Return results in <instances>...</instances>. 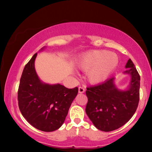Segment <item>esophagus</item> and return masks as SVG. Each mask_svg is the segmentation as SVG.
<instances>
[{
	"label": "esophagus",
	"instance_id": "1",
	"mask_svg": "<svg viewBox=\"0 0 152 152\" xmlns=\"http://www.w3.org/2000/svg\"><path fill=\"white\" fill-rule=\"evenodd\" d=\"M84 92H85V88H84V87H82V86L79 87V93H83Z\"/></svg>",
	"mask_w": 152,
	"mask_h": 152
}]
</instances>
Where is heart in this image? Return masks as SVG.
I'll use <instances>...</instances> for the list:
<instances>
[{
    "label": "heart",
    "mask_w": 152,
    "mask_h": 152,
    "mask_svg": "<svg viewBox=\"0 0 152 152\" xmlns=\"http://www.w3.org/2000/svg\"><path fill=\"white\" fill-rule=\"evenodd\" d=\"M118 64L117 55L107 50H93L83 55L78 60L81 70L88 71L91 83H99L107 78Z\"/></svg>",
    "instance_id": "1"
}]
</instances>
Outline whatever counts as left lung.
<instances>
[{
    "mask_svg": "<svg viewBox=\"0 0 152 152\" xmlns=\"http://www.w3.org/2000/svg\"><path fill=\"white\" fill-rule=\"evenodd\" d=\"M125 68L127 69L124 73L132 76L128 90H118L114 84V77L86 88V113L95 127L102 132L121 127L132 118L138 108L140 75L131 59Z\"/></svg>",
    "mask_w": 152,
    "mask_h": 152,
    "instance_id": "left-lung-1",
    "label": "left lung"
}]
</instances>
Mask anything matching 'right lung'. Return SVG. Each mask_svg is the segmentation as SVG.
<instances>
[{
  "instance_id": "1",
  "label": "right lung",
  "mask_w": 152,
  "mask_h": 152,
  "mask_svg": "<svg viewBox=\"0 0 152 152\" xmlns=\"http://www.w3.org/2000/svg\"><path fill=\"white\" fill-rule=\"evenodd\" d=\"M37 55H33L23 71L18 90V107L31 125L50 132L58 129L65 121L78 88L41 82L34 68Z\"/></svg>"
}]
</instances>
